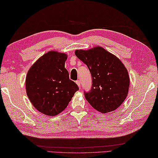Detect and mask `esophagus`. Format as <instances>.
I'll use <instances>...</instances> for the list:
<instances>
[{
    "label": "esophagus",
    "instance_id": "34e87169",
    "mask_svg": "<svg viewBox=\"0 0 158 158\" xmlns=\"http://www.w3.org/2000/svg\"><path fill=\"white\" fill-rule=\"evenodd\" d=\"M76 84L77 85V86H78L79 87H81V81H80L79 80H77V81H76Z\"/></svg>",
    "mask_w": 158,
    "mask_h": 158
}]
</instances>
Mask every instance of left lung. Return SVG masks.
I'll return each instance as SVG.
<instances>
[{
	"instance_id": "8db88e82",
	"label": "left lung",
	"mask_w": 158,
	"mask_h": 158,
	"mask_svg": "<svg viewBox=\"0 0 158 158\" xmlns=\"http://www.w3.org/2000/svg\"><path fill=\"white\" fill-rule=\"evenodd\" d=\"M75 55L86 64L92 76V88L85 92V99L102 113L117 109L125 100L130 87L127 70L122 61L100 46L76 50Z\"/></svg>"
}]
</instances>
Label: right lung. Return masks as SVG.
Here are the masks:
<instances>
[{"label":"right lung","mask_w":158,"mask_h":158,"mask_svg":"<svg viewBox=\"0 0 158 158\" xmlns=\"http://www.w3.org/2000/svg\"><path fill=\"white\" fill-rule=\"evenodd\" d=\"M67 56L64 53L48 52L33 64L26 77L28 99L45 115L54 116L62 112L79 89L65 69Z\"/></svg>","instance_id":"right-lung-1"}]
</instances>
